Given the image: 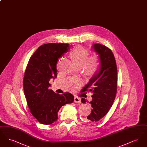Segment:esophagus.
<instances>
[{
	"mask_svg": "<svg viewBox=\"0 0 147 147\" xmlns=\"http://www.w3.org/2000/svg\"><path fill=\"white\" fill-rule=\"evenodd\" d=\"M81 102V99L80 98L77 96L74 97V102L76 103H80Z\"/></svg>",
	"mask_w": 147,
	"mask_h": 147,
	"instance_id": "esophagus-1",
	"label": "esophagus"
}]
</instances>
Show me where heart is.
<instances>
[{"label": "heart", "instance_id": "1", "mask_svg": "<svg viewBox=\"0 0 147 147\" xmlns=\"http://www.w3.org/2000/svg\"><path fill=\"white\" fill-rule=\"evenodd\" d=\"M89 55L88 51L80 46L74 48L70 53V58L77 67H83L89 73H96L101 65L100 57L98 55Z\"/></svg>", "mask_w": 147, "mask_h": 147}]
</instances>
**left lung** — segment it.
<instances>
[{
    "mask_svg": "<svg viewBox=\"0 0 147 147\" xmlns=\"http://www.w3.org/2000/svg\"><path fill=\"white\" fill-rule=\"evenodd\" d=\"M93 48L99 55L101 65L98 73L82 89V92H92V101L89 102L82 98V102L91 104L92 110L85 120L95 123L102 119L112 107L117 93V69L111 49L99 43L94 44Z\"/></svg>",
    "mask_w": 147,
    "mask_h": 147,
    "instance_id": "8db88e82",
    "label": "left lung"
}]
</instances>
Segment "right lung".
Masks as SVG:
<instances>
[{
	"mask_svg": "<svg viewBox=\"0 0 147 147\" xmlns=\"http://www.w3.org/2000/svg\"><path fill=\"white\" fill-rule=\"evenodd\" d=\"M68 49V43L44 44L28 61L23 79L24 94L30 112L41 124L53 123L58 119L61 107L74 101L70 92L61 95L49 89V80L57 77L58 58Z\"/></svg>",
	"mask_w": 147,
	"mask_h": 147,
	"instance_id": "right-lung-1",
	"label": "right lung"
}]
</instances>
